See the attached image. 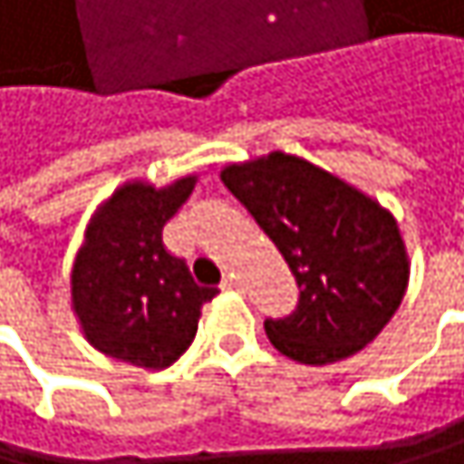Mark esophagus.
<instances>
[{"mask_svg": "<svg viewBox=\"0 0 464 464\" xmlns=\"http://www.w3.org/2000/svg\"><path fill=\"white\" fill-rule=\"evenodd\" d=\"M222 289H225V292H237V289H242V284H239L237 276H225V278H222Z\"/></svg>", "mask_w": 464, "mask_h": 464, "instance_id": "1", "label": "esophagus"}]
</instances>
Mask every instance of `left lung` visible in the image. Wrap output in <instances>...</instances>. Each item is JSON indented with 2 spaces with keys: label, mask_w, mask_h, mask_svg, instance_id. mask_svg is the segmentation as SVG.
Segmentation results:
<instances>
[{
  "label": "left lung",
  "mask_w": 464,
  "mask_h": 464,
  "mask_svg": "<svg viewBox=\"0 0 464 464\" xmlns=\"http://www.w3.org/2000/svg\"><path fill=\"white\" fill-rule=\"evenodd\" d=\"M219 178L300 286L289 317L264 320L270 343L300 364L323 367L376 340L409 284L395 217L351 183L281 150L227 164Z\"/></svg>",
  "instance_id": "obj_1"
}]
</instances>
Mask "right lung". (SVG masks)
<instances>
[{
  "instance_id": "obj_1",
  "label": "right lung",
  "mask_w": 464,
  "mask_h": 464,
  "mask_svg": "<svg viewBox=\"0 0 464 464\" xmlns=\"http://www.w3.org/2000/svg\"><path fill=\"white\" fill-rule=\"evenodd\" d=\"M194 183L198 175L164 188L130 180L88 222L72 266V309L100 353L164 370L191 345L203 303L217 289L194 284L186 261L164 247L161 230Z\"/></svg>"
}]
</instances>
